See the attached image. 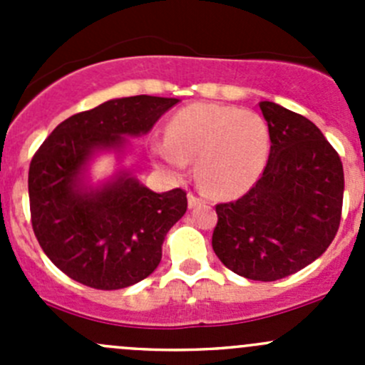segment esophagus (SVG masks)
Listing matches in <instances>:
<instances>
[{
    "label": "esophagus",
    "mask_w": 365,
    "mask_h": 365,
    "mask_svg": "<svg viewBox=\"0 0 365 365\" xmlns=\"http://www.w3.org/2000/svg\"><path fill=\"white\" fill-rule=\"evenodd\" d=\"M197 205H205V200L197 197L196 194L189 192V206H190V208H194V206H197Z\"/></svg>",
    "instance_id": "obj_1"
}]
</instances>
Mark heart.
<instances>
[{
    "mask_svg": "<svg viewBox=\"0 0 365 365\" xmlns=\"http://www.w3.org/2000/svg\"><path fill=\"white\" fill-rule=\"evenodd\" d=\"M270 153L268 125L257 113L235 106L192 104L168 125V139L153 155L175 171L197 159V178L217 197H237L256 183Z\"/></svg>",
    "mask_w": 365,
    "mask_h": 365,
    "instance_id": "b5f03b06",
    "label": "heart"
}]
</instances>
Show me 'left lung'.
Returning <instances> with one entry per match:
<instances>
[{
	"label": "left lung",
	"instance_id": "8db88e82",
	"mask_svg": "<svg viewBox=\"0 0 365 365\" xmlns=\"http://www.w3.org/2000/svg\"><path fill=\"white\" fill-rule=\"evenodd\" d=\"M259 108L270 132L268 162L244 196L215 206L212 247L235 274L270 282L302 270L332 244L344 171L311 120L268 101Z\"/></svg>",
	"mask_w": 365,
	"mask_h": 365
}]
</instances>
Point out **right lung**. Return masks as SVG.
<instances>
[{"instance_id":"obj_1","label":"right lung","mask_w":365,"mask_h":365,"mask_svg":"<svg viewBox=\"0 0 365 365\" xmlns=\"http://www.w3.org/2000/svg\"><path fill=\"white\" fill-rule=\"evenodd\" d=\"M178 98H114L61 121L29 164L31 226L42 251L70 279L121 289L160 263L168 231L187 212V192H152L128 173L97 190L81 175L97 148H121L123 135L146 134Z\"/></svg>"}]
</instances>
